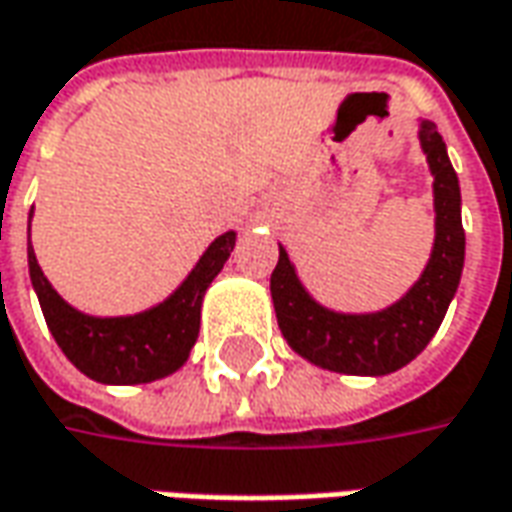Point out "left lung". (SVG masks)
I'll use <instances>...</instances> for the list:
<instances>
[{
    "instance_id": "obj_1",
    "label": "left lung",
    "mask_w": 512,
    "mask_h": 512,
    "mask_svg": "<svg viewBox=\"0 0 512 512\" xmlns=\"http://www.w3.org/2000/svg\"><path fill=\"white\" fill-rule=\"evenodd\" d=\"M420 146L434 174L437 236L423 276L397 304L366 315L327 310L301 287L287 250L279 248L270 296L281 335L301 358L321 369L369 377L397 372L423 352L448 312L465 264L462 197L445 140L431 120L420 123Z\"/></svg>"
}]
</instances>
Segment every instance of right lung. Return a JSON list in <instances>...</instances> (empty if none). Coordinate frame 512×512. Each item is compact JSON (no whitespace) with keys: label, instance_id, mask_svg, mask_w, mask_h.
<instances>
[{"label":"right lung","instance_id":"obj_1","mask_svg":"<svg viewBox=\"0 0 512 512\" xmlns=\"http://www.w3.org/2000/svg\"><path fill=\"white\" fill-rule=\"evenodd\" d=\"M233 245H236V233H222L202 253L188 279L163 304L123 318H95L70 307L53 290V284L44 279L30 236H27V264L44 321L72 366L98 383L135 386L171 375L188 360V352L200 335L202 296L216 279V273L222 270V264L228 262Z\"/></svg>","mask_w":512,"mask_h":512}]
</instances>
